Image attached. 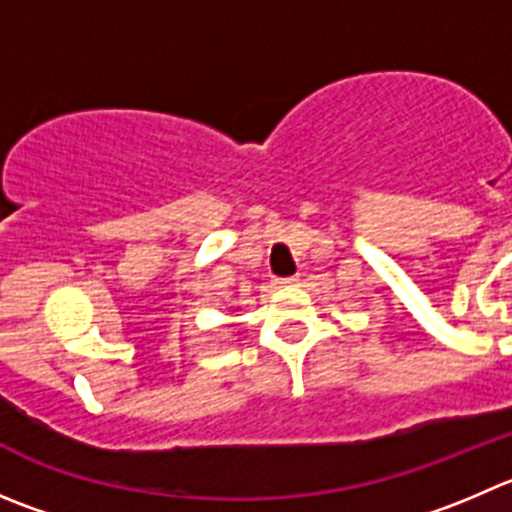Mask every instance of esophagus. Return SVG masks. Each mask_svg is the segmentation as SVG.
Listing matches in <instances>:
<instances>
[{
    "instance_id": "obj_1",
    "label": "esophagus",
    "mask_w": 512,
    "mask_h": 512,
    "mask_svg": "<svg viewBox=\"0 0 512 512\" xmlns=\"http://www.w3.org/2000/svg\"><path fill=\"white\" fill-rule=\"evenodd\" d=\"M276 284H279V286H294V284H299V276H286V279H279Z\"/></svg>"
}]
</instances>
